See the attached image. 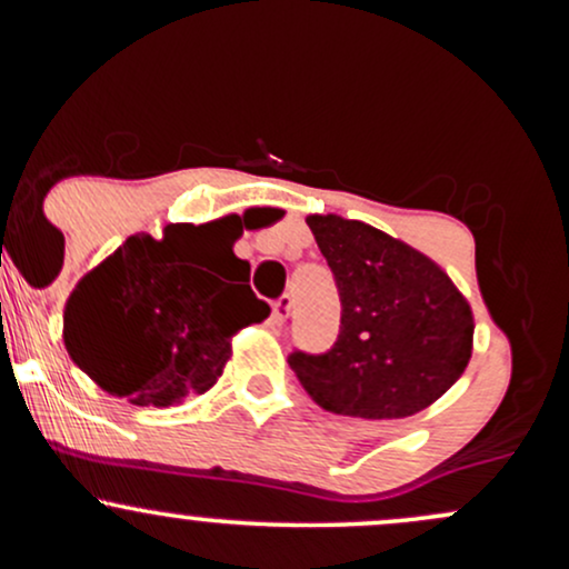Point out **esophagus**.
<instances>
[{"instance_id":"obj_1","label":"esophagus","mask_w":569,"mask_h":569,"mask_svg":"<svg viewBox=\"0 0 569 569\" xmlns=\"http://www.w3.org/2000/svg\"><path fill=\"white\" fill-rule=\"evenodd\" d=\"M289 316H291V297H289V293H283V297H280L278 302L272 305V321L283 323Z\"/></svg>"}]
</instances>
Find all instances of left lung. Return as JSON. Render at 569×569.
<instances>
[{
  "mask_svg": "<svg viewBox=\"0 0 569 569\" xmlns=\"http://www.w3.org/2000/svg\"><path fill=\"white\" fill-rule=\"evenodd\" d=\"M342 302L331 350H293L289 367L326 411L363 420L417 415L460 380L473 312L426 253L356 219L307 217Z\"/></svg>",
  "mask_w": 569,
  "mask_h": 569,
  "instance_id": "8db88e82",
  "label": "left lung"
}]
</instances>
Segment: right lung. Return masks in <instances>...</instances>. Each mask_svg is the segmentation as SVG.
Returning a JSON list of instances; mask_svg holds the SVG:
<instances>
[{
    "label": "right lung",
    "instance_id": "right-lung-1",
    "mask_svg": "<svg viewBox=\"0 0 569 569\" xmlns=\"http://www.w3.org/2000/svg\"><path fill=\"white\" fill-rule=\"evenodd\" d=\"M240 234V217L168 224L160 240L130 234L71 291V361L136 407H173L213 388L234 331L270 316L248 286L251 264L232 253Z\"/></svg>",
    "mask_w": 569,
    "mask_h": 569
}]
</instances>
